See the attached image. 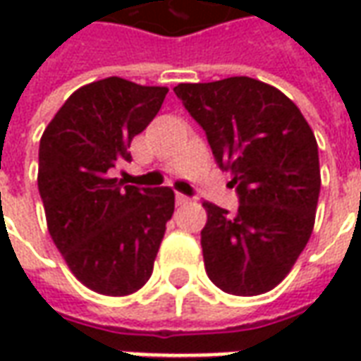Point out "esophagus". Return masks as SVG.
Listing matches in <instances>:
<instances>
[{
  "label": "esophagus",
  "instance_id": "obj_1",
  "mask_svg": "<svg viewBox=\"0 0 361 361\" xmlns=\"http://www.w3.org/2000/svg\"><path fill=\"white\" fill-rule=\"evenodd\" d=\"M189 201H191V199H189L188 195H183V193H178V195H176V203L180 204V207L181 204H188Z\"/></svg>",
  "mask_w": 361,
  "mask_h": 361
}]
</instances>
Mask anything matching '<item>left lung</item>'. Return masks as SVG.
I'll list each match as a JSON object with an SVG mask.
<instances>
[{
    "label": "left lung",
    "mask_w": 361,
    "mask_h": 361,
    "mask_svg": "<svg viewBox=\"0 0 361 361\" xmlns=\"http://www.w3.org/2000/svg\"><path fill=\"white\" fill-rule=\"evenodd\" d=\"M173 92L240 195L235 214L203 203L207 274L228 294H265L286 279L313 232L321 189L315 135L286 94L251 77L181 82Z\"/></svg>",
    "instance_id": "8db88e82"
}]
</instances>
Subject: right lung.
<instances>
[{
  "label": "right lung",
  "mask_w": 361,
  "mask_h": 361,
  "mask_svg": "<svg viewBox=\"0 0 361 361\" xmlns=\"http://www.w3.org/2000/svg\"><path fill=\"white\" fill-rule=\"evenodd\" d=\"M166 87L108 77L75 90L44 129L38 191L48 230L77 280L104 295H129L152 274L170 188L123 185L111 170L129 162V145L154 119Z\"/></svg>",
  "instance_id": "add662e5"
}]
</instances>
